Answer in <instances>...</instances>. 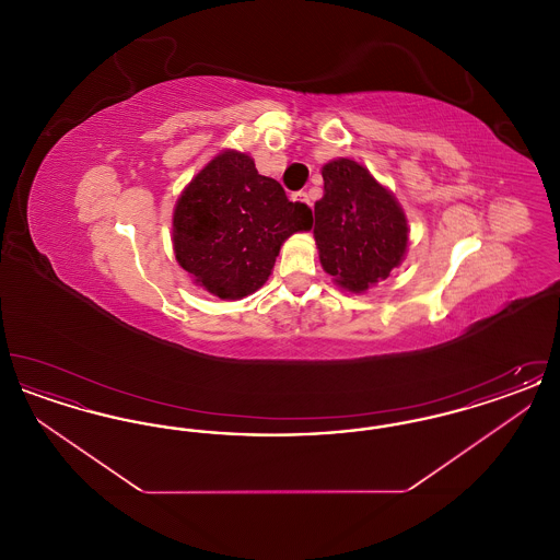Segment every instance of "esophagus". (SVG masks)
Wrapping results in <instances>:
<instances>
[{
  "instance_id": "34e87169",
  "label": "esophagus",
  "mask_w": 560,
  "mask_h": 560,
  "mask_svg": "<svg viewBox=\"0 0 560 560\" xmlns=\"http://www.w3.org/2000/svg\"><path fill=\"white\" fill-rule=\"evenodd\" d=\"M293 199H295V201H302V203H306V206H313V201H311V195H308L306 190H300V192H295V195H293Z\"/></svg>"
}]
</instances>
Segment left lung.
I'll return each mask as SVG.
<instances>
[{"mask_svg": "<svg viewBox=\"0 0 560 560\" xmlns=\"http://www.w3.org/2000/svg\"><path fill=\"white\" fill-rule=\"evenodd\" d=\"M323 185L325 192L315 203L320 265L338 285L365 292L399 267L409 235L405 213L357 161H329Z\"/></svg>", "mask_w": 560, "mask_h": 560, "instance_id": "obj_1", "label": "left lung"}]
</instances>
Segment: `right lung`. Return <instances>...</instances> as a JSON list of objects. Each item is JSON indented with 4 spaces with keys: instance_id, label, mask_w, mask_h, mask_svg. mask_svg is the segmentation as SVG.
Wrapping results in <instances>:
<instances>
[{
    "instance_id": "1",
    "label": "right lung",
    "mask_w": 560,
    "mask_h": 560,
    "mask_svg": "<svg viewBox=\"0 0 560 560\" xmlns=\"http://www.w3.org/2000/svg\"><path fill=\"white\" fill-rule=\"evenodd\" d=\"M311 226L306 203L290 201L245 153L224 151L180 195L174 252L203 290L240 300L265 285L281 243Z\"/></svg>"
}]
</instances>
